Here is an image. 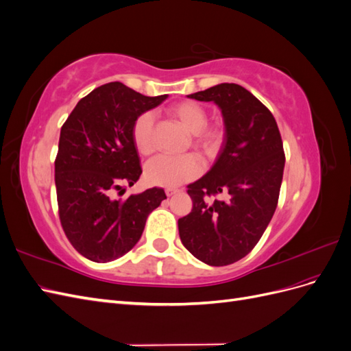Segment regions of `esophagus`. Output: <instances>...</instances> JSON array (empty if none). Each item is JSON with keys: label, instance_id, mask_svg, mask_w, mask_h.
I'll return each instance as SVG.
<instances>
[{"label": "esophagus", "instance_id": "obj_1", "mask_svg": "<svg viewBox=\"0 0 351 351\" xmlns=\"http://www.w3.org/2000/svg\"><path fill=\"white\" fill-rule=\"evenodd\" d=\"M177 192H178V189H174V187H167V189H165L167 196H173V195H176Z\"/></svg>", "mask_w": 351, "mask_h": 351}]
</instances>
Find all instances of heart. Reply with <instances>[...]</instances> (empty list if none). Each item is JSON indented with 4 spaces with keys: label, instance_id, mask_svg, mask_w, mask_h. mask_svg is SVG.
<instances>
[{
    "label": "heart",
    "instance_id": "1",
    "mask_svg": "<svg viewBox=\"0 0 351 351\" xmlns=\"http://www.w3.org/2000/svg\"><path fill=\"white\" fill-rule=\"evenodd\" d=\"M168 112L192 133V142L196 149L205 155H214L222 142L224 132L218 125H208V111L204 105L195 101H183L171 105ZM155 120L151 112L141 114L133 123L132 139L137 152L151 155L154 152ZM200 171L197 159L193 155L156 156L146 165L145 178L154 186L178 187L193 180Z\"/></svg>",
    "mask_w": 351,
    "mask_h": 351
}]
</instances>
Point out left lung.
Masks as SVG:
<instances>
[{"label": "left lung", "instance_id": "1", "mask_svg": "<svg viewBox=\"0 0 351 351\" xmlns=\"http://www.w3.org/2000/svg\"><path fill=\"white\" fill-rule=\"evenodd\" d=\"M189 98L215 102L226 136L209 173L187 186L193 200L178 219L184 247L210 267H226L256 246L278 205L285 155L272 112L236 83H221Z\"/></svg>", "mask_w": 351, "mask_h": 351}]
</instances>
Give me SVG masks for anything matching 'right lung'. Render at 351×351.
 <instances>
[{
    "instance_id": "add662e5",
    "label": "right lung",
    "mask_w": 351,
    "mask_h": 351,
    "mask_svg": "<svg viewBox=\"0 0 351 351\" xmlns=\"http://www.w3.org/2000/svg\"><path fill=\"white\" fill-rule=\"evenodd\" d=\"M167 95L145 97L120 82L82 98L61 127L56 158L58 215L71 246L105 263L139 241L147 215L167 199L164 189L119 199L142 174L132 139L134 120Z\"/></svg>"
}]
</instances>
